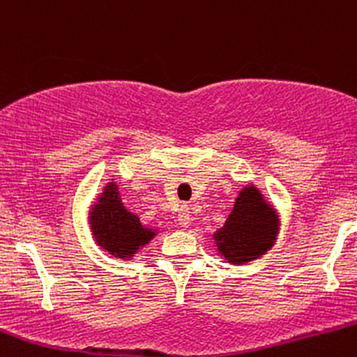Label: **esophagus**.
<instances>
[{"mask_svg": "<svg viewBox=\"0 0 357 357\" xmlns=\"http://www.w3.org/2000/svg\"><path fill=\"white\" fill-rule=\"evenodd\" d=\"M178 221H179V225H181V227H190L191 211H190V206H188V204H183V206L179 208Z\"/></svg>", "mask_w": 357, "mask_h": 357, "instance_id": "obj_1", "label": "esophagus"}]
</instances>
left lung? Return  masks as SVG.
<instances>
[{"mask_svg": "<svg viewBox=\"0 0 357 357\" xmlns=\"http://www.w3.org/2000/svg\"><path fill=\"white\" fill-rule=\"evenodd\" d=\"M278 215L253 184L245 186L221 228L213 233L220 255L243 265L268 252L278 235Z\"/></svg>", "mask_w": 357, "mask_h": 357, "instance_id": "obj_1", "label": "left lung"}]
</instances>
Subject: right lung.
I'll return each mask as SVG.
<instances>
[{"label": "right lung", "mask_w": 357, "mask_h": 357, "mask_svg": "<svg viewBox=\"0 0 357 357\" xmlns=\"http://www.w3.org/2000/svg\"><path fill=\"white\" fill-rule=\"evenodd\" d=\"M90 231L102 250L122 260H130L158 235V230L146 227L136 213L124 206L119 184L107 183L89 211Z\"/></svg>", "instance_id": "obj_1"}]
</instances>
